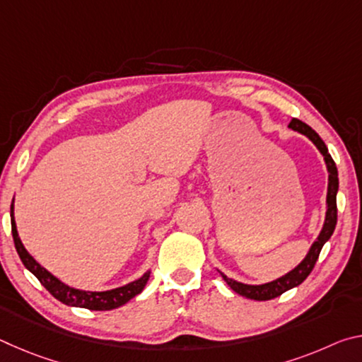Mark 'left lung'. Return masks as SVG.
<instances>
[{
	"label": "left lung",
	"instance_id": "obj_1",
	"mask_svg": "<svg viewBox=\"0 0 362 362\" xmlns=\"http://www.w3.org/2000/svg\"><path fill=\"white\" fill-rule=\"evenodd\" d=\"M289 127L308 137L311 142L316 145V148L321 151V155L324 156V161H326L327 173H329L326 220H324V225H322L320 236H317L316 241L311 244V247L305 259L300 262L296 268L291 269L289 273H286L284 276L274 279V281H272V283L252 286V284L238 283V281L226 278L223 273H220L222 274V278L226 281V284H228L236 293H240V296L250 298V300H260V302L262 300L276 298L281 296V293H284L286 291H289V289H292V287H297L298 284H302L303 281L308 278L311 269H313L316 265V260H317V257H320L322 246L330 240V236H332L335 225H337V192H339V173H337V166H335L334 159L329 155V150H327L326 144L322 142V139L317 136V134L311 129L308 124H305V122H302L300 119L293 118L289 122Z\"/></svg>",
	"mask_w": 362,
	"mask_h": 362
}]
</instances>
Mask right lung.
<instances>
[{
    "mask_svg": "<svg viewBox=\"0 0 362 362\" xmlns=\"http://www.w3.org/2000/svg\"><path fill=\"white\" fill-rule=\"evenodd\" d=\"M11 228H12V238H14V244L19 254L21 260L28 272H32L40 283L46 287L52 297H56L59 302H62L69 306H79V308H88L95 311H107L119 308L124 303L129 302L144 291L145 284L150 279V272H146L142 278H139L132 283L116 287L112 291H103V292H93V291H79L75 287H70L64 284L62 281L57 279L54 274L47 272L46 268H42L38 262H36L32 255L27 252V249L23 247V244L19 238L14 218V199L11 204Z\"/></svg>",
    "mask_w": 362,
    "mask_h": 362,
    "instance_id": "right-lung-1",
    "label": "right lung"
}]
</instances>
